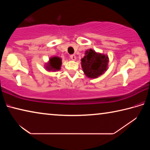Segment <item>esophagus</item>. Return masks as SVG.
Returning <instances> with one entry per match:
<instances>
[{
    "instance_id": "34e87169",
    "label": "esophagus",
    "mask_w": 150,
    "mask_h": 150,
    "mask_svg": "<svg viewBox=\"0 0 150 150\" xmlns=\"http://www.w3.org/2000/svg\"><path fill=\"white\" fill-rule=\"evenodd\" d=\"M70 58H71V59L72 60L75 61V60L76 59V56H75V55H70Z\"/></svg>"
}]
</instances>
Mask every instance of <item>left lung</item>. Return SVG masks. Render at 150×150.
<instances>
[{
    "label": "left lung",
    "mask_w": 150,
    "mask_h": 150,
    "mask_svg": "<svg viewBox=\"0 0 150 150\" xmlns=\"http://www.w3.org/2000/svg\"><path fill=\"white\" fill-rule=\"evenodd\" d=\"M85 54L81 63L83 72L87 77L96 79L107 70L109 61L107 55L96 52L92 49L86 51Z\"/></svg>",
    "instance_id": "obj_1"
}]
</instances>
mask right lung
I'll use <instances>...</instances> for the list:
<instances>
[{
	"label": "right lung",
	"mask_w": 150,
	"mask_h": 150,
	"mask_svg": "<svg viewBox=\"0 0 150 150\" xmlns=\"http://www.w3.org/2000/svg\"><path fill=\"white\" fill-rule=\"evenodd\" d=\"M62 59L60 57L54 56L51 57L49 60V63L45 65V68L48 71H59L61 69L62 66Z\"/></svg>",
	"instance_id": "right-lung-1"
}]
</instances>
